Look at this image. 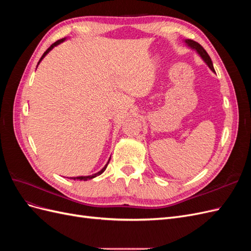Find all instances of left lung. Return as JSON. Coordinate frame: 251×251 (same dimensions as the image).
Segmentation results:
<instances>
[{
  "label": "left lung",
  "mask_w": 251,
  "mask_h": 251,
  "mask_svg": "<svg viewBox=\"0 0 251 251\" xmlns=\"http://www.w3.org/2000/svg\"><path fill=\"white\" fill-rule=\"evenodd\" d=\"M185 43L188 45L189 47H192V48H194V49H196L197 51H198V53L200 54V56L203 58L204 62L206 63L207 66L210 68V70L215 72V69H214V66H212L211 59H210L209 55L207 54V52L204 50V48L201 46V45L199 43L193 41V40H185Z\"/></svg>",
  "instance_id": "1"
}]
</instances>
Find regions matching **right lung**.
<instances>
[{
    "label": "right lung",
    "mask_w": 251,
    "mask_h": 251,
    "mask_svg": "<svg viewBox=\"0 0 251 251\" xmlns=\"http://www.w3.org/2000/svg\"><path fill=\"white\" fill-rule=\"evenodd\" d=\"M64 40H65V39H62V40H58V41H56L55 43H53V44L51 45V46H50V47H49V48H48V49H47L46 51H45V52H44V54L42 55V57H41V59H40V62H39V64L41 63V60H42V59H43V58L45 57V55H46V54H47V53H48V52H49V51H50V50H51V49H52L53 47H55V46H56V45H58V44H60V43H62V42H64ZM39 64H37V65H39ZM109 161H110V160H109ZM108 164H109V162H108L107 164H105V166H104V168H103V169H102L101 171H100V172H98L97 174H94V175H92V176H85V177H82V176H81V177H76V178H71V179H73V180H76V179H77V180H83V181H87L88 179H92V178H94V177L98 176V175H100V174H102V173H103V172L105 171V169H107V166H108Z\"/></svg>",
    "instance_id": "1"
}]
</instances>
